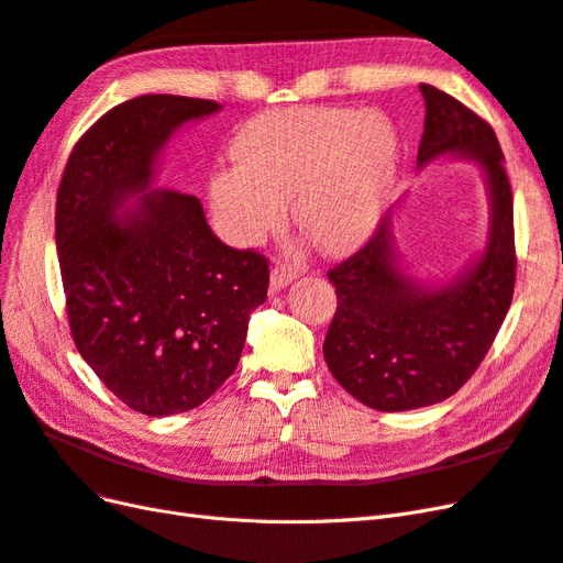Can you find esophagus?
<instances>
[{
    "label": "esophagus",
    "instance_id": "34e87169",
    "mask_svg": "<svg viewBox=\"0 0 563 563\" xmlns=\"http://www.w3.org/2000/svg\"><path fill=\"white\" fill-rule=\"evenodd\" d=\"M300 272L291 265H284V263H277L275 267H272V275H269V291H282V288H286L288 284H291L294 279H298Z\"/></svg>",
    "mask_w": 563,
    "mask_h": 563
}]
</instances>
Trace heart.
<instances>
[{
  "label": "heart",
  "mask_w": 563,
  "mask_h": 563,
  "mask_svg": "<svg viewBox=\"0 0 563 563\" xmlns=\"http://www.w3.org/2000/svg\"><path fill=\"white\" fill-rule=\"evenodd\" d=\"M232 159L209 180L216 218L232 242H258L279 228L294 197L298 225L312 242L347 253L368 240L387 209L399 135L376 112L288 108L246 122Z\"/></svg>",
  "instance_id": "1"
}]
</instances>
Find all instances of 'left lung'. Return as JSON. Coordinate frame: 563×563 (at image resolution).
Returning a JSON list of instances; mask_svg holds the SVG:
<instances>
[{
    "instance_id": "1",
    "label": "left lung",
    "mask_w": 563,
    "mask_h": 563,
    "mask_svg": "<svg viewBox=\"0 0 563 563\" xmlns=\"http://www.w3.org/2000/svg\"><path fill=\"white\" fill-rule=\"evenodd\" d=\"M418 166L472 157L482 166L490 225L484 253L449 284L406 275L391 211L371 240L329 269L338 310L323 340L333 378L376 411H411L449 399L479 368L509 310L517 279L512 187L503 150L479 114L430 84Z\"/></svg>"
}]
</instances>
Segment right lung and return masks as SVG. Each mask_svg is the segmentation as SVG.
<instances>
[{"label": "right lung", "instance_id": "obj_1", "mask_svg": "<svg viewBox=\"0 0 563 563\" xmlns=\"http://www.w3.org/2000/svg\"><path fill=\"white\" fill-rule=\"evenodd\" d=\"M218 110L168 93L126 100L81 135L56 197L75 345L117 399L152 418L190 411L232 376L267 300V258L220 242L197 197L152 190L166 141Z\"/></svg>", "mask_w": 563, "mask_h": 563}]
</instances>
